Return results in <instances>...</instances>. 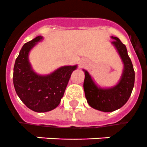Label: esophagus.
<instances>
[{"instance_id": "34e87169", "label": "esophagus", "mask_w": 147, "mask_h": 147, "mask_svg": "<svg viewBox=\"0 0 147 147\" xmlns=\"http://www.w3.org/2000/svg\"><path fill=\"white\" fill-rule=\"evenodd\" d=\"M86 63V61H85V60H82V61H81L80 64H81V65H84Z\"/></svg>"}]
</instances>
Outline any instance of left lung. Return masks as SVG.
Here are the masks:
<instances>
[{
  "label": "left lung",
  "mask_w": 147,
  "mask_h": 147,
  "mask_svg": "<svg viewBox=\"0 0 147 147\" xmlns=\"http://www.w3.org/2000/svg\"><path fill=\"white\" fill-rule=\"evenodd\" d=\"M111 38L114 40L111 45L115 48L124 64L118 83L111 87H101L95 83L87 70H83L85 74L83 89L88 104L93 109L104 112L115 111L127 102L133 90L135 79L133 64L126 46L117 37L111 36Z\"/></svg>",
  "instance_id": "1"
}]
</instances>
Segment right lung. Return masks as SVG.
<instances>
[{"mask_svg":"<svg viewBox=\"0 0 147 147\" xmlns=\"http://www.w3.org/2000/svg\"><path fill=\"white\" fill-rule=\"evenodd\" d=\"M42 39L43 37L38 36L23 45L15 61L13 76L19 98L36 112H46L58 106L71 74L77 68V65L62 66L47 75L35 72L29 62V54Z\"/></svg>","mask_w":147,"mask_h":147,"instance_id":"obj_1","label":"right lung"}]
</instances>
